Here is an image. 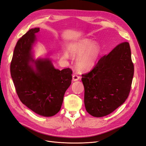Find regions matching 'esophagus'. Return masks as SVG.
Wrapping results in <instances>:
<instances>
[{"label":"esophagus","instance_id":"obj_1","mask_svg":"<svg viewBox=\"0 0 146 146\" xmlns=\"http://www.w3.org/2000/svg\"><path fill=\"white\" fill-rule=\"evenodd\" d=\"M80 76L77 75V74H73V81H77L80 79Z\"/></svg>","mask_w":146,"mask_h":146}]
</instances>
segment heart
<instances>
[{
  "label": "heart",
  "instance_id": "1",
  "mask_svg": "<svg viewBox=\"0 0 146 146\" xmlns=\"http://www.w3.org/2000/svg\"><path fill=\"white\" fill-rule=\"evenodd\" d=\"M68 50L73 56L79 57L76 60V65L81 71L88 70L94 66L98 60L100 47L97 42H92L89 39H83L69 45ZM70 55L67 52L63 54V57L67 59Z\"/></svg>",
  "mask_w": 146,
  "mask_h": 146
}]
</instances>
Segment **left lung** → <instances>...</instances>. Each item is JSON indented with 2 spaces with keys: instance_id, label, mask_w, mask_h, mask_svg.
<instances>
[{
  "instance_id": "obj_1",
  "label": "left lung",
  "mask_w": 146,
  "mask_h": 146,
  "mask_svg": "<svg viewBox=\"0 0 146 146\" xmlns=\"http://www.w3.org/2000/svg\"><path fill=\"white\" fill-rule=\"evenodd\" d=\"M133 75L129 44L121 42L82 74L86 110L95 117L113 112L128 98Z\"/></svg>"
}]
</instances>
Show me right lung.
<instances>
[{"mask_svg":"<svg viewBox=\"0 0 146 146\" xmlns=\"http://www.w3.org/2000/svg\"><path fill=\"white\" fill-rule=\"evenodd\" d=\"M39 29H29L18 40L10 73L21 102L37 114L52 117L61 109L65 91L72 83L73 72L69 68L55 69L48 58H33L31 50Z\"/></svg>","mask_w":146,"mask_h":146,"instance_id":"add662e5","label":"right lung"}]
</instances>
